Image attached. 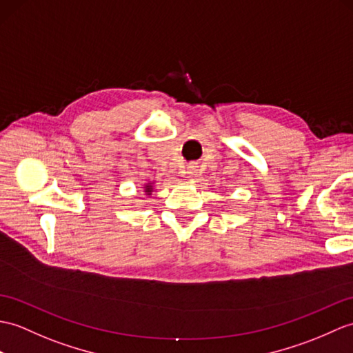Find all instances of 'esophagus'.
I'll use <instances>...</instances> for the list:
<instances>
[{"label":"esophagus","mask_w":353,"mask_h":353,"mask_svg":"<svg viewBox=\"0 0 353 353\" xmlns=\"http://www.w3.org/2000/svg\"><path fill=\"white\" fill-rule=\"evenodd\" d=\"M186 173H188V179L190 180H196V177H199V165H196L195 162L190 163L186 168Z\"/></svg>","instance_id":"34e87169"}]
</instances>
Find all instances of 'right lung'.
<instances>
[{"label":"right lung","mask_w":353,"mask_h":353,"mask_svg":"<svg viewBox=\"0 0 353 353\" xmlns=\"http://www.w3.org/2000/svg\"><path fill=\"white\" fill-rule=\"evenodd\" d=\"M144 192H145V195H147V196H150V195H152V192H153V182H150V183H145V185H144Z\"/></svg>","instance_id":"obj_1"}]
</instances>
